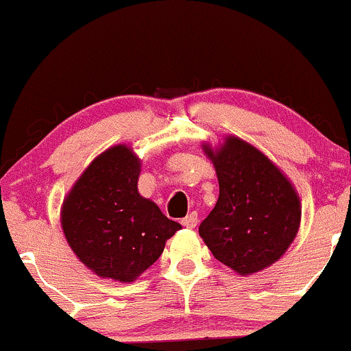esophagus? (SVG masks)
Returning <instances> with one entry per match:
<instances>
[{"instance_id": "esophagus-1", "label": "esophagus", "mask_w": 351, "mask_h": 351, "mask_svg": "<svg viewBox=\"0 0 351 351\" xmlns=\"http://www.w3.org/2000/svg\"><path fill=\"white\" fill-rule=\"evenodd\" d=\"M180 223H182L186 228H194V226L197 225V213H191V215H187Z\"/></svg>"}]
</instances>
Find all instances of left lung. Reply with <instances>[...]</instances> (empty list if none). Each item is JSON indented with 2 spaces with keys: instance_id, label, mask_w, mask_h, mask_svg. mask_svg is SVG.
<instances>
[{
  "instance_id": "1",
  "label": "left lung",
  "mask_w": 351,
  "mask_h": 351,
  "mask_svg": "<svg viewBox=\"0 0 351 351\" xmlns=\"http://www.w3.org/2000/svg\"><path fill=\"white\" fill-rule=\"evenodd\" d=\"M211 158L219 196L199 234L215 255L240 276L272 265L294 241L301 201L291 180L258 149L228 135L223 145H202Z\"/></svg>"
}]
</instances>
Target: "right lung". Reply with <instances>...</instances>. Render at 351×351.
<instances>
[{"instance_id": "right-lung-1", "label": "right lung", "mask_w": 351, "mask_h": 351, "mask_svg": "<svg viewBox=\"0 0 351 351\" xmlns=\"http://www.w3.org/2000/svg\"><path fill=\"white\" fill-rule=\"evenodd\" d=\"M140 158L114 145L89 164L64 199L60 223L69 247L103 279L133 282L157 262L180 230L138 193Z\"/></svg>"}]
</instances>
